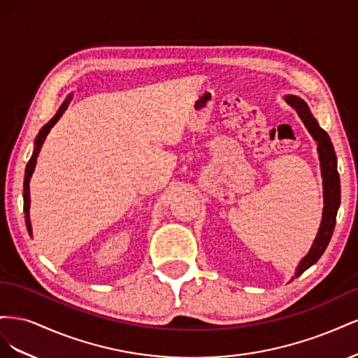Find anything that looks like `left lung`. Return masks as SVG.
<instances>
[{
  "mask_svg": "<svg viewBox=\"0 0 358 358\" xmlns=\"http://www.w3.org/2000/svg\"><path fill=\"white\" fill-rule=\"evenodd\" d=\"M285 101L297 112L300 119L308 128V131L318 145V155L321 162V175H322V189H324V209L322 220L318 234L313 241V245L308 255L301 259L296 268V278L300 276L305 270L315 264L320 257L326 251V248L331 239V234L336 224V215L341 204V179L338 173V159L333 145L330 142L329 134L324 131L317 122V119L312 116L308 104L303 101L300 96L287 95ZM294 279V278H292Z\"/></svg>",
  "mask_w": 358,
  "mask_h": 358,
  "instance_id": "obj_1",
  "label": "left lung"
}]
</instances>
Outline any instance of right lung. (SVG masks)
Segmentation results:
<instances>
[{
    "instance_id": "add662e5",
    "label": "right lung",
    "mask_w": 358,
    "mask_h": 358,
    "mask_svg": "<svg viewBox=\"0 0 358 358\" xmlns=\"http://www.w3.org/2000/svg\"><path fill=\"white\" fill-rule=\"evenodd\" d=\"M70 100H71V95L69 96V99L62 103V106L59 107V110L57 112V115L53 116L50 121L41 128V131L38 133V136H37V138H36V148H34V152H32V155H31V158H29V161H28V164H27V170H25V179H24V212H25V224H27V229H28V233H29V236L32 234V227H31V221H29V179H31V176H32V171H34V169H36V162H37V157H38V154H40V150H41V146H43V143H45V140H46V137H48V134H49V131L52 129V127L55 125L58 121H59V117L62 116V113L67 110V107H69V103H70Z\"/></svg>"
}]
</instances>
